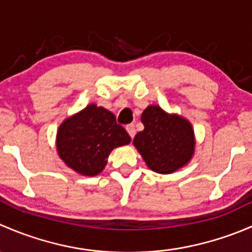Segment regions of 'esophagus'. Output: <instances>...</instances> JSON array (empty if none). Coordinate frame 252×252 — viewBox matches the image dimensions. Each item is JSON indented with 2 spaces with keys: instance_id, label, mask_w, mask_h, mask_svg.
Here are the masks:
<instances>
[{
  "instance_id": "1",
  "label": "esophagus",
  "mask_w": 252,
  "mask_h": 252,
  "mask_svg": "<svg viewBox=\"0 0 252 252\" xmlns=\"http://www.w3.org/2000/svg\"><path fill=\"white\" fill-rule=\"evenodd\" d=\"M126 131H128V134L130 135V138L133 139L134 136H135V126L134 124H128V126H126Z\"/></svg>"
}]
</instances>
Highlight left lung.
<instances>
[{"instance_id":"8db88e82","label":"left lung","mask_w":252,"mask_h":252,"mask_svg":"<svg viewBox=\"0 0 252 252\" xmlns=\"http://www.w3.org/2000/svg\"><path fill=\"white\" fill-rule=\"evenodd\" d=\"M141 122L144 130L136 134L133 145L151 171L171 174L191 161L196 138L187 118L150 105L142 112Z\"/></svg>"}]
</instances>
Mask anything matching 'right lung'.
I'll return each mask as SVG.
<instances>
[{
	"instance_id": "obj_1",
	"label": "right lung",
	"mask_w": 252,
	"mask_h": 252,
	"mask_svg": "<svg viewBox=\"0 0 252 252\" xmlns=\"http://www.w3.org/2000/svg\"><path fill=\"white\" fill-rule=\"evenodd\" d=\"M116 116L101 106L90 103L58 126L56 150L65 166L85 177L103 171L112 150L130 142Z\"/></svg>"
}]
</instances>
